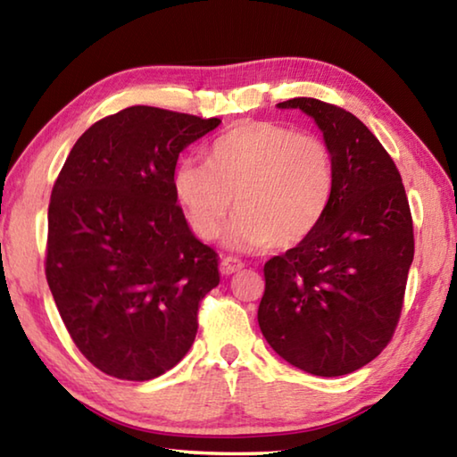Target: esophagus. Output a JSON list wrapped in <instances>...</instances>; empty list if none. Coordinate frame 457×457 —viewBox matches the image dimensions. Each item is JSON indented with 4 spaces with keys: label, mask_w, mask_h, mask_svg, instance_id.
<instances>
[{
    "label": "esophagus",
    "mask_w": 457,
    "mask_h": 457,
    "mask_svg": "<svg viewBox=\"0 0 457 457\" xmlns=\"http://www.w3.org/2000/svg\"><path fill=\"white\" fill-rule=\"evenodd\" d=\"M242 268H244V262L239 260V258H236V256H223L221 258V264H220L221 274L229 276V274H234V272H237V270H242Z\"/></svg>",
    "instance_id": "obj_1"
}]
</instances>
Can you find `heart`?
<instances>
[{
  "mask_svg": "<svg viewBox=\"0 0 457 457\" xmlns=\"http://www.w3.org/2000/svg\"><path fill=\"white\" fill-rule=\"evenodd\" d=\"M173 189L201 239L218 237L234 204L229 245L292 247L311 237L327 215L335 165L319 137L270 120H244L210 145L207 165L183 161Z\"/></svg>",
  "mask_w": 457,
  "mask_h": 457,
  "instance_id": "heart-1",
  "label": "heart"
}]
</instances>
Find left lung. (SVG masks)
Instances as JSON below:
<instances>
[{
  "mask_svg": "<svg viewBox=\"0 0 457 457\" xmlns=\"http://www.w3.org/2000/svg\"><path fill=\"white\" fill-rule=\"evenodd\" d=\"M278 106L300 108L320 127L335 191L314 234L264 264L258 322L290 365L340 377L395 335L415 252L411 210L391 154L354 114L306 96Z\"/></svg>",
  "mask_w": 457,
  "mask_h": 457,
  "instance_id": "8db88e82",
  "label": "left lung"
}]
</instances>
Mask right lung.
Instances as JSON below:
<instances>
[{
  "label": "right lung",
  "mask_w": 457,
  "mask_h": 457,
  "mask_svg": "<svg viewBox=\"0 0 457 457\" xmlns=\"http://www.w3.org/2000/svg\"><path fill=\"white\" fill-rule=\"evenodd\" d=\"M220 122L129 106L76 141L54 183L46 280L74 345L106 375L149 381L195 340L220 256L191 234L173 177L179 153Z\"/></svg>",
  "instance_id": "1"
}]
</instances>
